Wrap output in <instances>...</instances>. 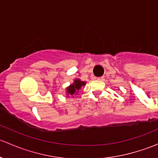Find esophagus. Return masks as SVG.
<instances>
[{
    "instance_id": "esophagus-1",
    "label": "esophagus",
    "mask_w": 158,
    "mask_h": 158,
    "mask_svg": "<svg viewBox=\"0 0 158 158\" xmlns=\"http://www.w3.org/2000/svg\"><path fill=\"white\" fill-rule=\"evenodd\" d=\"M95 79L98 81H102V80H104V76H101V77H96L95 78Z\"/></svg>"
}]
</instances>
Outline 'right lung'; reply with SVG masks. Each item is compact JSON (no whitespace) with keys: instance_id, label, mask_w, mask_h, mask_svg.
<instances>
[{"instance_id":"add662e5","label":"right lung","mask_w":158,"mask_h":158,"mask_svg":"<svg viewBox=\"0 0 158 158\" xmlns=\"http://www.w3.org/2000/svg\"><path fill=\"white\" fill-rule=\"evenodd\" d=\"M85 85V82H82L80 79H76L73 85H69L67 89V92L70 95H73L74 93H77L78 90L81 89V87Z\"/></svg>"}]
</instances>
